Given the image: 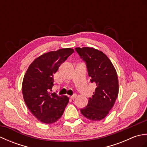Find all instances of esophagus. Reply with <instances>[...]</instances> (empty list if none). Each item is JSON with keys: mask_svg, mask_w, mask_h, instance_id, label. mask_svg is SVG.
I'll return each instance as SVG.
<instances>
[{"mask_svg": "<svg viewBox=\"0 0 147 147\" xmlns=\"http://www.w3.org/2000/svg\"><path fill=\"white\" fill-rule=\"evenodd\" d=\"M76 97V95H72V96H69V98H70L71 99H72V100L74 99Z\"/></svg>", "mask_w": 147, "mask_h": 147, "instance_id": "1", "label": "esophagus"}]
</instances>
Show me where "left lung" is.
I'll return each mask as SVG.
<instances>
[{"label":"left lung","mask_w":147,"mask_h":147,"mask_svg":"<svg viewBox=\"0 0 147 147\" xmlns=\"http://www.w3.org/2000/svg\"><path fill=\"white\" fill-rule=\"evenodd\" d=\"M76 51L86 62L90 82L96 88L86 107L80 109L86 118L93 121L104 119L113 107L119 93L117 72L104 53L92 47H77Z\"/></svg>","instance_id":"1"}]
</instances>
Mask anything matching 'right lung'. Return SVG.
I'll use <instances>...</instances> for the list:
<instances>
[{
    "label": "right lung",
    "mask_w": 147,
    "mask_h": 147,
    "mask_svg": "<svg viewBox=\"0 0 147 147\" xmlns=\"http://www.w3.org/2000/svg\"><path fill=\"white\" fill-rule=\"evenodd\" d=\"M74 52L71 48L45 53L35 59L24 74L22 92L24 102L37 119L52 124L60 119L69 102L67 96L52 93L54 74Z\"/></svg>",
    "instance_id": "add662e5"
}]
</instances>
